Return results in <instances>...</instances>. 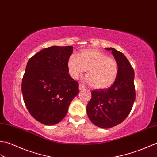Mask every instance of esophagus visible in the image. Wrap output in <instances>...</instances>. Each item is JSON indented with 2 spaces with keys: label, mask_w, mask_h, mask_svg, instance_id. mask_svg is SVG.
I'll use <instances>...</instances> for the list:
<instances>
[{
  "label": "esophagus",
  "mask_w": 157,
  "mask_h": 157,
  "mask_svg": "<svg viewBox=\"0 0 157 157\" xmlns=\"http://www.w3.org/2000/svg\"><path fill=\"white\" fill-rule=\"evenodd\" d=\"M78 88H79V90H82V89H85V87H84V86L82 85L81 84H79Z\"/></svg>",
  "instance_id": "1"
}]
</instances>
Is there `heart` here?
<instances>
[{
	"instance_id": "obj_1",
	"label": "heart",
	"mask_w": 157,
	"mask_h": 157,
	"mask_svg": "<svg viewBox=\"0 0 157 157\" xmlns=\"http://www.w3.org/2000/svg\"><path fill=\"white\" fill-rule=\"evenodd\" d=\"M68 66L70 74L74 78H77L87 70V81L95 89L110 87L116 81L119 75L117 61L96 49H83L78 56H70Z\"/></svg>"
}]
</instances>
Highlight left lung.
<instances>
[{
	"instance_id": "1",
	"label": "left lung",
	"mask_w": 157,
	"mask_h": 157,
	"mask_svg": "<svg viewBox=\"0 0 157 157\" xmlns=\"http://www.w3.org/2000/svg\"><path fill=\"white\" fill-rule=\"evenodd\" d=\"M111 51L119 66V75L114 84L107 89H95L87 105L89 120L95 125L108 129L122 123L129 114L136 100L134 70L123 53Z\"/></svg>"
}]
</instances>
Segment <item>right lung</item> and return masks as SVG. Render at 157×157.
<instances>
[{
	"mask_svg": "<svg viewBox=\"0 0 157 157\" xmlns=\"http://www.w3.org/2000/svg\"><path fill=\"white\" fill-rule=\"evenodd\" d=\"M72 52V46H52L28 60L21 91L28 112L40 123H59L78 94V82L68 74V62Z\"/></svg>",
	"mask_w": 157,
	"mask_h": 157,
	"instance_id": "right-lung-1",
	"label": "right lung"
}]
</instances>
